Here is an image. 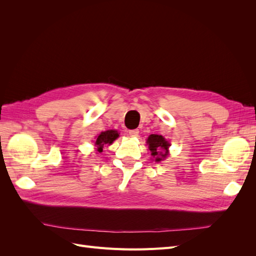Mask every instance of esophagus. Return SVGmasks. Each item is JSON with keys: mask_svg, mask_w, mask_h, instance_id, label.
Masks as SVG:
<instances>
[{"mask_svg": "<svg viewBox=\"0 0 256 256\" xmlns=\"http://www.w3.org/2000/svg\"><path fill=\"white\" fill-rule=\"evenodd\" d=\"M129 136L136 138L138 136V129H132V130H129Z\"/></svg>", "mask_w": 256, "mask_h": 256, "instance_id": "esophagus-1", "label": "esophagus"}]
</instances>
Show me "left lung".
<instances>
[{
    "mask_svg": "<svg viewBox=\"0 0 256 256\" xmlns=\"http://www.w3.org/2000/svg\"><path fill=\"white\" fill-rule=\"evenodd\" d=\"M146 143L148 144L150 154L154 161L160 162L168 156L170 143L162 136L150 134Z\"/></svg>",
    "mask_w": 256,
    "mask_h": 256,
    "instance_id": "1",
    "label": "left lung"
}]
</instances>
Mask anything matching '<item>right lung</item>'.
I'll use <instances>...</instances> for the list:
<instances>
[{"instance_id":"add662e5","label":"right lung","mask_w":256,"mask_h":256,"mask_svg":"<svg viewBox=\"0 0 256 256\" xmlns=\"http://www.w3.org/2000/svg\"><path fill=\"white\" fill-rule=\"evenodd\" d=\"M118 136H120V134L116 130H106V131H104V132L100 134L97 136V138H96L95 145L97 146V150L99 152H102L104 145H106V144L108 145H111Z\"/></svg>"}]
</instances>
